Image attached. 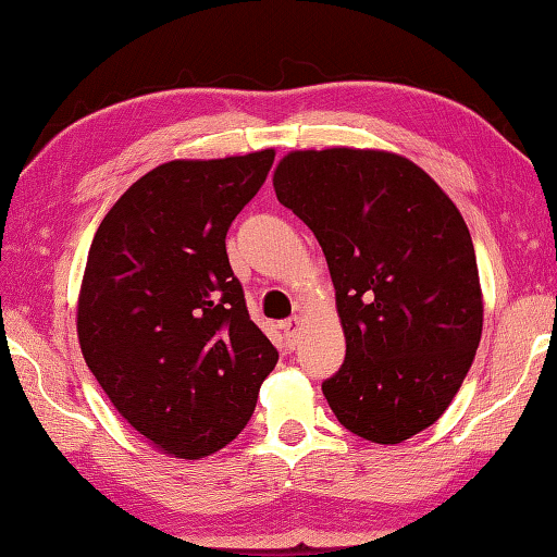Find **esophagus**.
<instances>
[{
  "label": "esophagus",
  "mask_w": 557,
  "mask_h": 557,
  "mask_svg": "<svg viewBox=\"0 0 557 557\" xmlns=\"http://www.w3.org/2000/svg\"><path fill=\"white\" fill-rule=\"evenodd\" d=\"M299 324H301V319H299V317H289V319H285V322L280 324V326H282V332H285L287 344L295 342V336H297V329H299Z\"/></svg>",
  "instance_id": "1"
}]
</instances>
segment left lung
Wrapping results in <instances>:
<instances>
[{
	"instance_id": "obj_1",
	"label": "left lung",
	"mask_w": 557,
	"mask_h": 557,
	"mask_svg": "<svg viewBox=\"0 0 557 557\" xmlns=\"http://www.w3.org/2000/svg\"><path fill=\"white\" fill-rule=\"evenodd\" d=\"M277 201L322 245L346 358L322 383L354 435L398 445L449 408L482 338L474 245L449 196L379 149L289 152Z\"/></svg>"
}]
</instances>
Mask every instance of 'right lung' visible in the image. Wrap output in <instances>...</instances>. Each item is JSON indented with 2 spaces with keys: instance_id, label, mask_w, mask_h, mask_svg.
I'll return each mask as SVG.
<instances>
[{
  "instance_id": "1",
  "label": "right lung",
  "mask_w": 557,
  "mask_h": 557,
  "mask_svg": "<svg viewBox=\"0 0 557 557\" xmlns=\"http://www.w3.org/2000/svg\"><path fill=\"white\" fill-rule=\"evenodd\" d=\"M272 162L275 149L174 159L137 178L92 238L81 351L122 418L164 455L201 459L238 437L277 363L225 252Z\"/></svg>"
}]
</instances>
